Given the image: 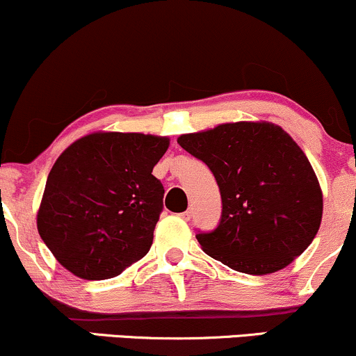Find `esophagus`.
<instances>
[{"label": "esophagus", "mask_w": 356, "mask_h": 356, "mask_svg": "<svg viewBox=\"0 0 356 356\" xmlns=\"http://www.w3.org/2000/svg\"><path fill=\"white\" fill-rule=\"evenodd\" d=\"M181 218H182V220L189 221V220H191V218H193V211H191V209H187V211H184V213H181Z\"/></svg>", "instance_id": "1"}]
</instances>
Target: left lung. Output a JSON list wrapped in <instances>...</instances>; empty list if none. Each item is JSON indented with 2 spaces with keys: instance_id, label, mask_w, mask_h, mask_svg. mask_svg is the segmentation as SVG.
<instances>
[{
  "instance_id": "obj_1",
  "label": "left lung",
  "mask_w": 356,
  "mask_h": 356,
  "mask_svg": "<svg viewBox=\"0 0 356 356\" xmlns=\"http://www.w3.org/2000/svg\"><path fill=\"white\" fill-rule=\"evenodd\" d=\"M221 193L216 229L197 233L202 250L236 272L265 275L287 267L311 245L323 218V193L292 136L268 121H238L181 135Z\"/></svg>"
}]
</instances>
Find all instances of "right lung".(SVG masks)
<instances>
[{"label": "right lung", "instance_id": "add662e5", "mask_svg": "<svg viewBox=\"0 0 356 356\" xmlns=\"http://www.w3.org/2000/svg\"><path fill=\"white\" fill-rule=\"evenodd\" d=\"M167 136L97 131L56 160L37 228L58 264L86 280L120 275L152 247L163 186L152 175Z\"/></svg>", "mask_w": 356, "mask_h": 356}]
</instances>
